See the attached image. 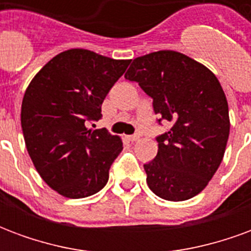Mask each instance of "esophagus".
I'll return each instance as SVG.
<instances>
[{"instance_id": "1", "label": "esophagus", "mask_w": 251, "mask_h": 251, "mask_svg": "<svg viewBox=\"0 0 251 251\" xmlns=\"http://www.w3.org/2000/svg\"><path fill=\"white\" fill-rule=\"evenodd\" d=\"M126 138H127V141L134 142V141H138V138H140V136H137V134H134V136H127V137H126Z\"/></svg>"}]
</instances>
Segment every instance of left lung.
Instances as JSON below:
<instances>
[{"mask_svg":"<svg viewBox=\"0 0 251 251\" xmlns=\"http://www.w3.org/2000/svg\"><path fill=\"white\" fill-rule=\"evenodd\" d=\"M125 79L137 82L153 99V110L171 129L156 137L157 156L144 164L153 194L181 201L201 192L219 168L230 120L221 83L212 72L176 51L140 56Z\"/></svg>","mask_w":251,"mask_h":251,"instance_id":"1","label":"left lung"}]
</instances>
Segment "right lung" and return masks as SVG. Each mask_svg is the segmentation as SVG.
Masks as SVG:
<instances>
[{"instance_id":"right-lung-1","label":"right lung","mask_w":251,"mask_h":251,"mask_svg":"<svg viewBox=\"0 0 251 251\" xmlns=\"http://www.w3.org/2000/svg\"><path fill=\"white\" fill-rule=\"evenodd\" d=\"M129 64L87 50H68L29 83L21 106L25 145L41 179L57 194L87 198L107 183L122 141L106 129L87 126L100 120L103 99Z\"/></svg>"}]
</instances>
